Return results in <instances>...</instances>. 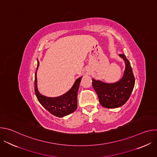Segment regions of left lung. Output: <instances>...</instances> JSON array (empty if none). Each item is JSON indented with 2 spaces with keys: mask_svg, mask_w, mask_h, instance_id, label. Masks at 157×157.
<instances>
[{
  "mask_svg": "<svg viewBox=\"0 0 157 157\" xmlns=\"http://www.w3.org/2000/svg\"><path fill=\"white\" fill-rule=\"evenodd\" d=\"M119 55L125 64L123 76L119 81L105 83L92 79L93 87L98 96L99 102L105 108L113 109L123 105L129 99L135 85V78L129 61L124 54Z\"/></svg>",
  "mask_w": 157,
  "mask_h": 157,
  "instance_id": "left-lung-1",
  "label": "left lung"
}]
</instances>
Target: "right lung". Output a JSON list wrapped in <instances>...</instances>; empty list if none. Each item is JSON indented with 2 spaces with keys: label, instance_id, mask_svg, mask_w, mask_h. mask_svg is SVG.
I'll list each match as a JSON object with an SVG mask.
<instances>
[{
  "label": "right lung",
  "instance_id": "obj_1",
  "mask_svg": "<svg viewBox=\"0 0 157 157\" xmlns=\"http://www.w3.org/2000/svg\"><path fill=\"white\" fill-rule=\"evenodd\" d=\"M39 61L37 59V68L35 75V91L38 101L41 105L52 114L63 117L68 116L77 109V96L82 77L78 78L70 90L65 94L55 98H50L41 94L37 88L36 71L38 68Z\"/></svg>",
  "mask_w": 157,
  "mask_h": 157
}]
</instances>
